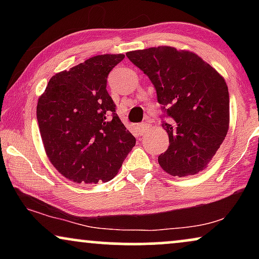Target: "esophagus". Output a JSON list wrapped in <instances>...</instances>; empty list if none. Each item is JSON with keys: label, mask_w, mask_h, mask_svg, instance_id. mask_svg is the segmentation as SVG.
<instances>
[{"label": "esophagus", "mask_w": 259, "mask_h": 259, "mask_svg": "<svg viewBox=\"0 0 259 259\" xmlns=\"http://www.w3.org/2000/svg\"><path fill=\"white\" fill-rule=\"evenodd\" d=\"M138 130H139L141 133H145L150 130V125L146 122H143V123H140V125H138Z\"/></svg>", "instance_id": "34e87169"}]
</instances>
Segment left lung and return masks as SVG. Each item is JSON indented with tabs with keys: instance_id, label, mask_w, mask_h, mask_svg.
I'll return each mask as SVG.
<instances>
[{
	"instance_id": "left-lung-1",
	"label": "left lung",
	"mask_w": 259,
	"mask_h": 259,
	"mask_svg": "<svg viewBox=\"0 0 259 259\" xmlns=\"http://www.w3.org/2000/svg\"><path fill=\"white\" fill-rule=\"evenodd\" d=\"M126 55L150 77L158 102L171 118L162 121L169 146L158 157L159 165L173 177L197 175L214 157L229 130L224 77L194 53L169 46Z\"/></svg>"
}]
</instances>
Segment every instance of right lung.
<instances>
[{"label":"right lung","mask_w":259,"mask_h":259,"mask_svg":"<svg viewBox=\"0 0 259 259\" xmlns=\"http://www.w3.org/2000/svg\"><path fill=\"white\" fill-rule=\"evenodd\" d=\"M123 54L87 59L56 73L38 98L36 116L46 154L74 183L113 179L136 145L106 86Z\"/></svg>","instance_id":"1"}]
</instances>
